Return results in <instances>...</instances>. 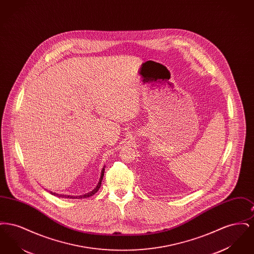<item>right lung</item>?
<instances>
[{"mask_svg":"<svg viewBox=\"0 0 254 254\" xmlns=\"http://www.w3.org/2000/svg\"><path fill=\"white\" fill-rule=\"evenodd\" d=\"M104 173H105V167H104L103 169H102V172H101V177H100V180H99V183H98V185H97L96 188H95V189H94L92 191H90V192H88V193H85L84 194V195H79V196H72V195H64V194L55 193V192H52V191H50V193L52 194V195H56V196H58V197H62V198H70V199H82V198H87V197H90V196H92V195H94V194L96 193L97 191L99 190V189H100V187H101V184H102V181H103Z\"/></svg>","mask_w":254,"mask_h":254,"instance_id":"1","label":"right lung"}]
</instances>
